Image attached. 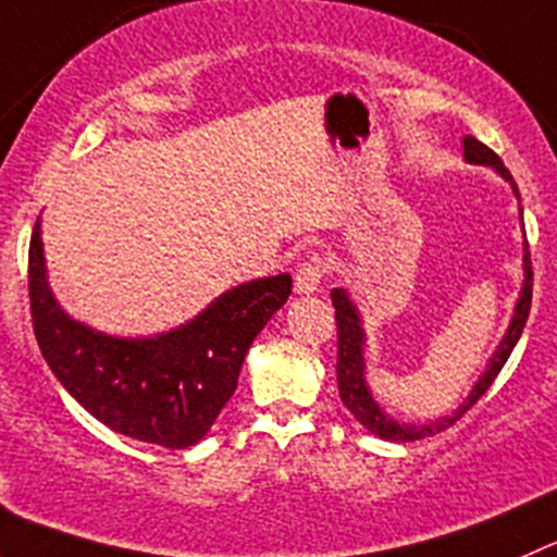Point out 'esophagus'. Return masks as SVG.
I'll use <instances>...</instances> for the list:
<instances>
[{"label":"esophagus","instance_id":"34e87169","mask_svg":"<svg viewBox=\"0 0 557 557\" xmlns=\"http://www.w3.org/2000/svg\"><path fill=\"white\" fill-rule=\"evenodd\" d=\"M322 273H325V262H322L320 257L306 259V262L298 268V273H295V293L298 295L317 293L322 282Z\"/></svg>","mask_w":557,"mask_h":557}]
</instances>
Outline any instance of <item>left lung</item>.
I'll return each instance as SVG.
<instances>
[{"label": "left lung", "instance_id": "8db88e82", "mask_svg": "<svg viewBox=\"0 0 557 557\" xmlns=\"http://www.w3.org/2000/svg\"><path fill=\"white\" fill-rule=\"evenodd\" d=\"M462 152H465V161L475 163V166H490L511 185L513 196L520 199V190H517V183L513 177L508 174V169L503 166L500 158L490 150L486 145H481L479 139L473 136H465L462 139ZM522 215V208H520ZM522 289H520V298L513 304V314L511 322H508L506 333H503L500 344L495 347L492 352L490 363H486L484 372L479 374L475 380L473 391L468 394V399L451 412V416H441L434 418V421L426 423H401L394 421L383 407L374 401L372 388L367 383V358H363V349H367V331H363V320H361V311L358 306L352 304L349 293L344 287H333L331 289V300H333V309H336V331H338V361H336V380H338V396H342L344 407L352 412L363 426L369 429L372 434L383 437V441H394V443H410V441H421L426 434H437L443 429H448L451 423H457L481 396L490 391V385L495 383V377L500 374L503 363L508 361V355L511 349L517 347L522 336V327H525L528 314H531V298H533V270H531V251H528V240L525 248H522Z\"/></svg>", "mask_w": 557, "mask_h": 557}]
</instances>
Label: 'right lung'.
<instances>
[{
    "mask_svg": "<svg viewBox=\"0 0 557 557\" xmlns=\"http://www.w3.org/2000/svg\"><path fill=\"white\" fill-rule=\"evenodd\" d=\"M44 230L29 243V304L46 363L67 394L131 441L199 443L232 399L253 338L293 293L289 273L221 293L194 320L156 336H111L73 320L49 287Z\"/></svg>",
    "mask_w": 557,
    "mask_h": 557,
    "instance_id": "1",
    "label": "right lung"
}]
</instances>
